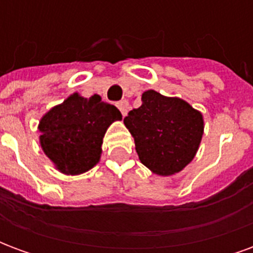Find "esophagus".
Segmentation results:
<instances>
[{"instance_id":"obj_1","label":"esophagus","mask_w":253,"mask_h":253,"mask_svg":"<svg viewBox=\"0 0 253 253\" xmlns=\"http://www.w3.org/2000/svg\"><path fill=\"white\" fill-rule=\"evenodd\" d=\"M118 108L121 110L122 115L126 116L127 111H128V108H130V104H128V101H127V100H122V101L118 103Z\"/></svg>"}]
</instances>
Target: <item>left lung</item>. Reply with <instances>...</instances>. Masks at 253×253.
I'll use <instances>...</instances> for the list:
<instances>
[{
	"instance_id": "left-lung-1",
	"label": "left lung",
	"mask_w": 253,
	"mask_h": 253,
	"mask_svg": "<svg viewBox=\"0 0 253 253\" xmlns=\"http://www.w3.org/2000/svg\"><path fill=\"white\" fill-rule=\"evenodd\" d=\"M142 104L125 118L138 157L160 176L175 175L195 157L203 135V116L187 101L156 90L142 93Z\"/></svg>"
}]
</instances>
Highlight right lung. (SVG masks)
Here are the masks:
<instances>
[{
	"label": "right lung",
	"instance_id": "obj_1",
	"mask_svg": "<svg viewBox=\"0 0 253 253\" xmlns=\"http://www.w3.org/2000/svg\"><path fill=\"white\" fill-rule=\"evenodd\" d=\"M121 119V111L99 94L73 93L41 119V146L59 172L81 175L99 163L105 131Z\"/></svg>",
	"mask_w": 253,
	"mask_h": 253
}]
</instances>
